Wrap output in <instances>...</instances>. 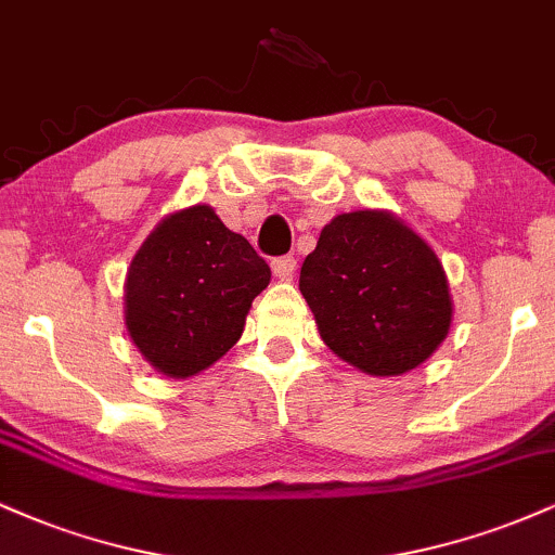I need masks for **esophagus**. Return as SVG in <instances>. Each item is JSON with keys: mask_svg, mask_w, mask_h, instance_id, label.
I'll return each instance as SVG.
<instances>
[{"mask_svg": "<svg viewBox=\"0 0 555 555\" xmlns=\"http://www.w3.org/2000/svg\"><path fill=\"white\" fill-rule=\"evenodd\" d=\"M271 271H273V276L282 279V282H289V279L295 276V271H297V260L292 256L273 258L271 260Z\"/></svg>", "mask_w": 555, "mask_h": 555, "instance_id": "1", "label": "esophagus"}]
</instances>
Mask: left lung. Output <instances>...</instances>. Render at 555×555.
Returning <instances> with one entry per match:
<instances>
[{"mask_svg": "<svg viewBox=\"0 0 555 555\" xmlns=\"http://www.w3.org/2000/svg\"><path fill=\"white\" fill-rule=\"evenodd\" d=\"M321 339L367 375L425 362L451 326L449 279L420 234L388 211L331 219L299 271Z\"/></svg>", "mask_w": 555, "mask_h": 555, "instance_id": "1", "label": "left lung"}]
</instances>
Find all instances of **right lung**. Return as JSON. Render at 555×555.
<instances>
[{"label":"right lung","mask_w":555,"mask_h":555,"mask_svg":"<svg viewBox=\"0 0 555 555\" xmlns=\"http://www.w3.org/2000/svg\"><path fill=\"white\" fill-rule=\"evenodd\" d=\"M271 269L211 206L169 214L127 269L125 326L138 352L169 378L224 358Z\"/></svg>","instance_id":"1"}]
</instances>
